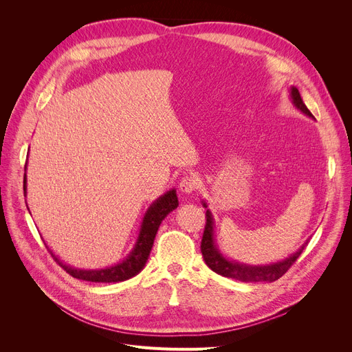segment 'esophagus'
Listing matches in <instances>:
<instances>
[{"mask_svg": "<svg viewBox=\"0 0 352 352\" xmlns=\"http://www.w3.org/2000/svg\"><path fill=\"white\" fill-rule=\"evenodd\" d=\"M198 188V178L195 175H186L179 181V190L184 194H192Z\"/></svg>", "mask_w": 352, "mask_h": 352, "instance_id": "34e87169", "label": "esophagus"}]
</instances>
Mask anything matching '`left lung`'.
Segmentation results:
<instances>
[{"instance_id":"8db88e82","label":"left lung","mask_w":352,"mask_h":352,"mask_svg":"<svg viewBox=\"0 0 352 352\" xmlns=\"http://www.w3.org/2000/svg\"><path fill=\"white\" fill-rule=\"evenodd\" d=\"M291 100L292 104L297 107L300 111H302L304 114H307L308 117H312V114L309 113V109L307 108V105L304 104L300 91L291 87ZM314 118V117H312ZM202 206L207 208L206 202H202ZM206 228H204V234H202V239H201V252L202 256H204L206 264L217 274L227 276V278H232L236 281H243V283H272L276 281L278 278L289 270V267L297 261V258L301 255V252L304 251V248L307 247L308 243H305L297 252L289 255L285 260L280 261V263H274L270 265H247V264H241V263H235L228 260L221 251L218 250V247L215 245V238H214V218L210 210H207L206 212Z\"/></svg>"}]
</instances>
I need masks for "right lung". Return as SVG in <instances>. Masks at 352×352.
I'll list each match as a JSON object with an SVG mask.
<instances>
[{"mask_svg": "<svg viewBox=\"0 0 352 352\" xmlns=\"http://www.w3.org/2000/svg\"><path fill=\"white\" fill-rule=\"evenodd\" d=\"M27 168V164H25ZM24 195H27V175L24 174ZM178 207V198H177V191L171 190L166 191L164 195H161L157 201L153 202V206L146 210L140 235L135 243L134 250L129 252V255L125 258V260L120 264H116L113 267H107L102 270H80V268H74L67 264H64L60 258L52 254V251L48 248L51 252L52 258L58 263V265L67 271L74 278H78L82 281H89V283H121L125 280L133 278L141 270L144 268L148 256H150L153 244H154V238L157 235V231L160 228V224L162 223V219L168 215L173 210Z\"/></svg>", "mask_w": 352, "mask_h": 352, "instance_id": "add662e5", "label": "right lung"}]
</instances>
